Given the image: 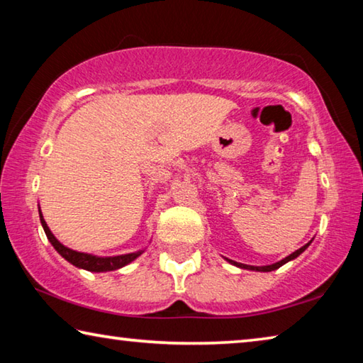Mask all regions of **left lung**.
<instances>
[{
    "label": "left lung",
    "instance_id": "1",
    "mask_svg": "<svg viewBox=\"0 0 363 363\" xmlns=\"http://www.w3.org/2000/svg\"><path fill=\"white\" fill-rule=\"evenodd\" d=\"M312 240H314V238H312ZM312 240L309 242V243H306L304 247H301L299 250H296L294 251V253H291L290 256H286V257H284V259L281 261H279V262H275V264H269V266H248V264H242V262H237V261H232V259H227L225 257V261H229L230 264H233V266H237V267H240V269H248V270H256V272H270V270H275V269H279V267H281L284 266V264H286L288 261H293V259H296V257L303 253V251H306V248L309 247V245L312 243Z\"/></svg>",
    "mask_w": 363,
    "mask_h": 363
}]
</instances>
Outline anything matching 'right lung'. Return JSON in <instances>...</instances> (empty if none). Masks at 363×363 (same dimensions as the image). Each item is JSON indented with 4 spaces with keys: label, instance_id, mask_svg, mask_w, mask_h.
<instances>
[{
    "label": "right lung",
    "instance_id": "add662e5",
    "mask_svg": "<svg viewBox=\"0 0 363 363\" xmlns=\"http://www.w3.org/2000/svg\"><path fill=\"white\" fill-rule=\"evenodd\" d=\"M40 211V220L43 229H45V233L48 237V240L51 242V245L56 248L57 253L64 257V259L73 264L75 267L89 270V272H108V270H116L125 267L126 264L133 262L136 257L144 253V250L136 251V253H128V255H120V256H94V255H88V253H79V251L67 248L65 245L60 243L56 237L52 235V232L49 230V227L46 224L45 218H43L41 210Z\"/></svg>",
    "mask_w": 363,
    "mask_h": 363
}]
</instances>
